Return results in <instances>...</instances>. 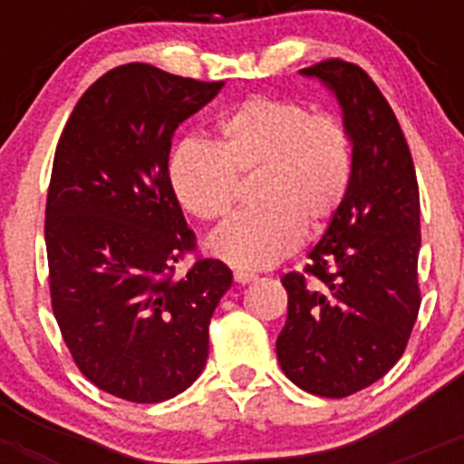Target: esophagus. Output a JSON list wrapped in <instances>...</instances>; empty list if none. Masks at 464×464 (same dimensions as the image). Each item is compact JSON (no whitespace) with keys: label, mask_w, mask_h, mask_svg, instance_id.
<instances>
[{"label":"esophagus","mask_w":464,"mask_h":464,"mask_svg":"<svg viewBox=\"0 0 464 464\" xmlns=\"http://www.w3.org/2000/svg\"><path fill=\"white\" fill-rule=\"evenodd\" d=\"M235 281L239 283V285H246V283L256 281V274H253V272H244V269H237V272H235Z\"/></svg>","instance_id":"obj_1"}]
</instances>
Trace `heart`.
<instances>
[{
    "label": "heart",
    "instance_id": "1",
    "mask_svg": "<svg viewBox=\"0 0 464 464\" xmlns=\"http://www.w3.org/2000/svg\"><path fill=\"white\" fill-rule=\"evenodd\" d=\"M351 139L332 116L304 104L253 97L220 121L216 146L186 139L169 158L176 199L202 220L225 218L239 176H257L253 211L211 237V251L241 269L272 267L306 235L330 225L351 186Z\"/></svg>",
    "mask_w": 464,
    "mask_h": 464
}]
</instances>
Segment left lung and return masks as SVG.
Here are the masks:
<instances>
[{"instance_id": "obj_1", "label": "left lung", "mask_w": 464, "mask_h": 464, "mask_svg": "<svg viewBox=\"0 0 464 464\" xmlns=\"http://www.w3.org/2000/svg\"><path fill=\"white\" fill-rule=\"evenodd\" d=\"M334 92L353 169L346 199L309 253L281 278L288 318L283 374L311 395L348 397L401 358L420 309V197L407 139L367 72L343 60L302 69ZM309 276L316 281L306 284Z\"/></svg>"}]
</instances>
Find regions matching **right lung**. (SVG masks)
I'll return each instance as SVG.
<instances>
[{"label":"right lung","instance_id":"right-lung-1","mask_svg":"<svg viewBox=\"0 0 464 464\" xmlns=\"http://www.w3.org/2000/svg\"><path fill=\"white\" fill-rule=\"evenodd\" d=\"M223 81L132 63L94 81L73 106L46 199L51 302L73 362L109 395L171 400L202 374L208 323L232 285L220 260H197L169 183L176 127Z\"/></svg>","mask_w":464,"mask_h":464}]
</instances>
